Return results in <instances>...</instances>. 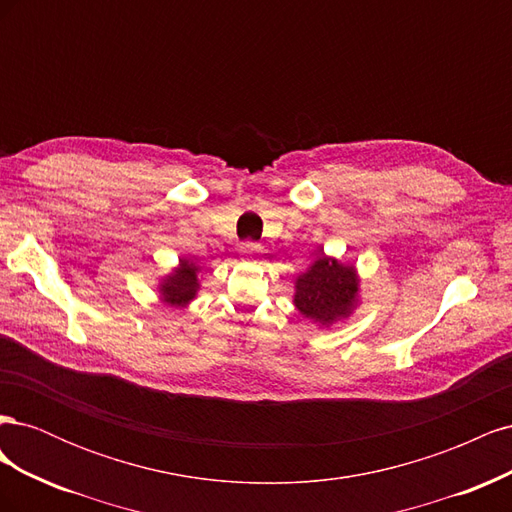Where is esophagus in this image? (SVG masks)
<instances>
[{"label": "esophagus", "instance_id": "34e87169", "mask_svg": "<svg viewBox=\"0 0 512 512\" xmlns=\"http://www.w3.org/2000/svg\"><path fill=\"white\" fill-rule=\"evenodd\" d=\"M260 252H262V247H260L258 243H252V241H245V243L241 245V256H243L245 260H256Z\"/></svg>", "mask_w": 512, "mask_h": 512}]
</instances>
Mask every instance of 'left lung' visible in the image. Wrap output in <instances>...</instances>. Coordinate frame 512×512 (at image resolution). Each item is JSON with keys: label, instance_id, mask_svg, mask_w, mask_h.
Listing matches in <instances>:
<instances>
[{"label": "left lung", "instance_id": "left-lung-1", "mask_svg": "<svg viewBox=\"0 0 512 512\" xmlns=\"http://www.w3.org/2000/svg\"><path fill=\"white\" fill-rule=\"evenodd\" d=\"M359 282V273L352 265H344L318 247L316 260L294 280L292 303L303 318L331 327L333 322L348 318L359 305Z\"/></svg>", "mask_w": 512, "mask_h": 512}]
</instances>
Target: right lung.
Masks as SVG:
<instances>
[{"instance_id":"1","label":"right lung","mask_w":512,"mask_h":512,"mask_svg":"<svg viewBox=\"0 0 512 512\" xmlns=\"http://www.w3.org/2000/svg\"><path fill=\"white\" fill-rule=\"evenodd\" d=\"M160 299L170 307H185L200 290V267L192 258H179V265L160 280Z\"/></svg>"}]
</instances>
